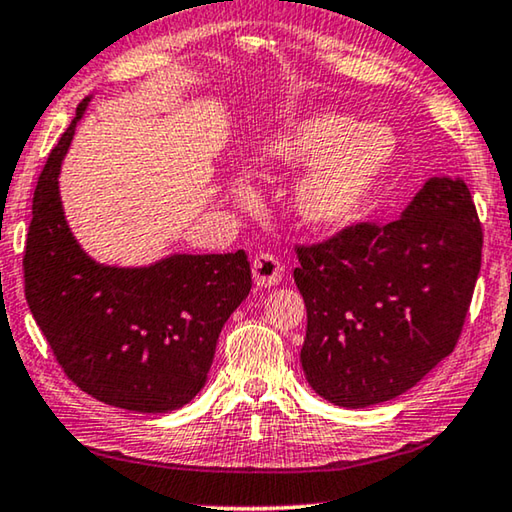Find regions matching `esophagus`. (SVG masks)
Returning a JSON list of instances; mask_svg holds the SVG:
<instances>
[{"label":"esophagus","instance_id":"esophagus-1","mask_svg":"<svg viewBox=\"0 0 512 512\" xmlns=\"http://www.w3.org/2000/svg\"><path fill=\"white\" fill-rule=\"evenodd\" d=\"M253 278L257 285H262V287L278 285L282 278L280 259L271 253H259L253 259Z\"/></svg>","mask_w":512,"mask_h":512}]
</instances>
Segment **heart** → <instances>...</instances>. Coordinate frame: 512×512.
Listing matches in <instances>:
<instances>
[{
    "label": "heart",
    "mask_w": 512,
    "mask_h": 512,
    "mask_svg": "<svg viewBox=\"0 0 512 512\" xmlns=\"http://www.w3.org/2000/svg\"><path fill=\"white\" fill-rule=\"evenodd\" d=\"M393 154L391 133L335 112L303 119L269 144V156L282 165H316L296 186L294 204L319 230L347 225L363 211Z\"/></svg>",
    "instance_id": "obj_1"
}]
</instances>
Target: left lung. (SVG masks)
<instances>
[{
	"instance_id": "left-lung-1",
	"label": "left lung",
	"mask_w": 512,
	"mask_h": 512,
	"mask_svg": "<svg viewBox=\"0 0 512 512\" xmlns=\"http://www.w3.org/2000/svg\"><path fill=\"white\" fill-rule=\"evenodd\" d=\"M480 255L474 200L448 177L427 181L393 223L296 246L308 310L301 365L315 393L361 409L416 386L457 345Z\"/></svg>"
}]
</instances>
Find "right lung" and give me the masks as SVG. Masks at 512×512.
I'll list each match as a JSON object with an SVG mask.
<instances>
[{
    "mask_svg": "<svg viewBox=\"0 0 512 512\" xmlns=\"http://www.w3.org/2000/svg\"><path fill=\"white\" fill-rule=\"evenodd\" d=\"M75 119L38 177L25 259V296L61 370L112 407L167 414L202 391L218 335L253 278L243 250L172 255L140 269L103 266L75 241L59 197V167Z\"/></svg>",
    "mask_w": 512,
    "mask_h": 512,
    "instance_id": "1",
    "label": "right lung"
}]
</instances>
